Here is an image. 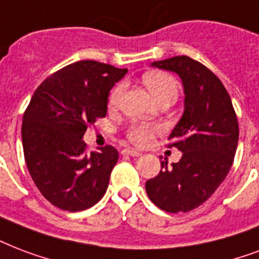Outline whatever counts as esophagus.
<instances>
[{"mask_svg": "<svg viewBox=\"0 0 259 259\" xmlns=\"http://www.w3.org/2000/svg\"><path fill=\"white\" fill-rule=\"evenodd\" d=\"M125 155H129V156H133V157H138V156H141V152L136 151L133 148H126L125 151H123Z\"/></svg>", "mask_w": 259, "mask_h": 259, "instance_id": "1", "label": "esophagus"}]
</instances>
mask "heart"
<instances>
[{
	"label": "heart",
	"mask_w": 259,
	"mask_h": 259,
	"mask_svg": "<svg viewBox=\"0 0 259 259\" xmlns=\"http://www.w3.org/2000/svg\"><path fill=\"white\" fill-rule=\"evenodd\" d=\"M144 82L152 94L156 102L167 96L177 98L178 84L177 80L171 74L164 72H149L144 76ZM123 92V85L118 84L112 88L111 94L108 96V106L115 107L121 95ZM155 129L148 125H132L127 129V137L136 145H147L151 141Z\"/></svg>",
	"instance_id": "obj_1"
}]
</instances>
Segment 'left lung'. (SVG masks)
Listing matches in <instances>:
<instances>
[{
    "label": "left lung",
    "mask_w": 259,
    "mask_h": 259,
    "mask_svg": "<svg viewBox=\"0 0 259 259\" xmlns=\"http://www.w3.org/2000/svg\"><path fill=\"white\" fill-rule=\"evenodd\" d=\"M177 73L185 91V111L169 134L168 147L182 152L171 167L145 183L149 200L169 213L190 212L204 204L226 179L238 147L239 125L226 87L206 66L181 55L152 62Z\"/></svg>",
    "instance_id": "obj_1"
}]
</instances>
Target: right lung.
<instances>
[{"instance_id": "add662e5", "label": "right lung", "mask_w": 259, "mask_h": 259, "mask_svg": "<svg viewBox=\"0 0 259 259\" xmlns=\"http://www.w3.org/2000/svg\"><path fill=\"white\" fill-rule=\"evenodd\" d=\"M127 69L78 61L37 87L23 116L21 138L31 178L43 197L62 210L94 206L107 190L118 161L111 145L87 153V127L107 114L110 90Z\"/></svg>"}]
</instances>
